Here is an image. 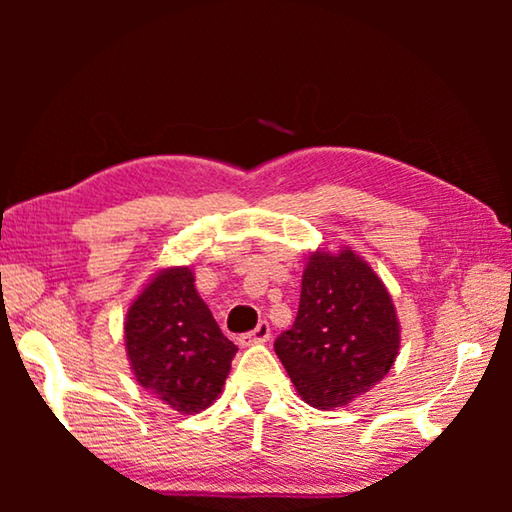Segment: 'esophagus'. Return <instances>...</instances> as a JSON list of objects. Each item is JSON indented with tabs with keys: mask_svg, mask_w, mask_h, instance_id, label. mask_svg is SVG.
<instances>
[{
	"mask_svg": "<svg viewBox=\"0 0 512 512\" xmlns=\"http://www.w3.org/2000/svg\"><path fill=\"white\" fill-rule=\"evenodd\" d=\"M268 339H271V325L266 323V320H262V323H259L253 332H246V334H241V343L244 345H250V343H266Z\"/></svg>",
	"mask_w": 512,
	"mask_h": 512,
	"instance_id": "esophagus-1",
	"label": "esophagus"
}]
</instances>
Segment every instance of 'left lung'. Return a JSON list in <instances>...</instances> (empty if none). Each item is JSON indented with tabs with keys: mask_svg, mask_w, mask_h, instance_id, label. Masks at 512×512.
I'll list each match as a JSON object with an SVG mask.
<instances>
[{
	"mask_svg": "<svg viewBox=\"0 0 512 512\" xmlns=\"http://www.w3.org/2000/svg\"><path fill=\"white\" fill-rule=\"evenodd\" d=\"M275 354L316 409H336L370 391L395 363L400 323L375 271L352 250L314 253L302 275L296 323Z\"/></svg>",
	"mask_w": 512,
	"mask_h": 512,
	"instance_id": "8db88e82",
	"label": "left lung"
}]
</instances>
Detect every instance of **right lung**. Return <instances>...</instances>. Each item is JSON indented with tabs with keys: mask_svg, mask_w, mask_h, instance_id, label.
Listing matches in <instances>:
<instances>
[{
	"mask_svg": "<svg viewBox=\"0 0 512 512\" xmlns=\"http://www.w3.org/2000/svg\"><path fill=\"white\" fill-rule=\"evenodd\" d=\"M126 350L140 386L180 413L219 397L237 345L225 339L189 268H167L126 314Z\"/></svg>",
	"mask_w": 512,
	"mask_h": 512,
	"instance_id": "right-lung-1",
	"label": "right lung"
}]
</instances>
